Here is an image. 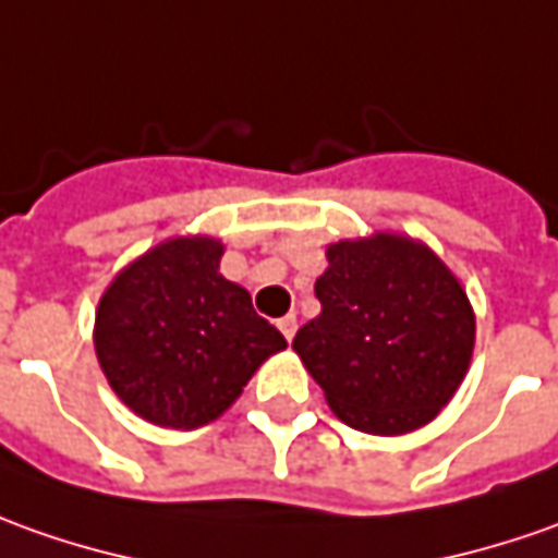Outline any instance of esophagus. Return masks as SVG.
I'll use <instances>...</instances> for the list:
<instances>
[{"label":"esophagus","instance_id":"34e87169","mask_svg":"<svg viewBox=\"0 0 558 558\" xmlns=\"http://www.w3.org/2000/svg\"><path fill=\"white\" fill-rule=\"evenodd\" d=\"M295 327H299V324H295L293 314H287V317H280V320H278V329L283 332V339H287V342H293Z\"/></svg>","mask_w":558,"mask_h":558}]
</instances>
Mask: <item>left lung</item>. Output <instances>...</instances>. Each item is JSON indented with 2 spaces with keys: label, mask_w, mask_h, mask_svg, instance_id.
<instances>
[{
  "label": "left lung",
  "mask_w": 558,
  "mask_h": 558,
  "mask_svg": "<svg viewBox=\"0 0 558 558\" xmlns=\"http://www.w3.org/2000/svg\"><path fill=\"white\" fill-rule=\"evenodd\" d=\"M314 283L320 314L293 351L348 427L400 437L434 422L461 388L476 314L434 250L397 231L327 247Z\"/></svg>",
  "instance_id": "8db88e82"
}]
</instances>
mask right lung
Instances as JSON below:
<instances>
[{
	"label": "right lung",
	"instance_id": "1",
	"mask_svg": "<svg viewBox=\"0 0 558 558\" xmlns=\"http://www.w3.org/2000/svg\"><path fill=\"white\" fill-rule=\"evenodd\" d=\"M222 241L180 234L136 256L106 287L94 351L109 388L140 418L195 430L241 397L287 339L219 275Z\"/></svg>",
	"mask_w": 558,
	"mask_h": 558
}]
</instances>
